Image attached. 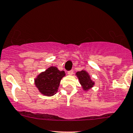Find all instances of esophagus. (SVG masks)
Wrapping results in <instances>:
<instances>
[{
  "mask_svg": "<svg viewBox=\"0 0 133 133\" xmlns=\"http://www.w3.org/2000/svg\"><path fill=\"white\" fill-rule=\"evenodd\" d=\"M68 75H73V74H74V71H73V70L69 71H68Z\"/></svg>",
  "mask_w": 133,
  "mask_h": 133,
  "instance_id": "obj_1",
  "label": "esophagus"
}]
</instances>
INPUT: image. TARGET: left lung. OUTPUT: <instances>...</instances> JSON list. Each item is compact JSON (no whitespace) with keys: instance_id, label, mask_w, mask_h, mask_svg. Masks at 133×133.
Here are the masks:
<instances>
[{"instance_id":"1","label":"left lung","mask_w":133,"mask_h":133,"mask_svg":"<svg viewBox=\"0 0 133 133\" xmlns=\"http://www.w3.org/2000/svg\"><path fill=\"white\" fill-rule=\"evenodd\" d=\"M76 75L79 79V83L81 85L82 88L85 91H87L95 85V82L90 79L89 74L84 69L81 71H77L76 73Z\"/></svg>"}]
</instances>
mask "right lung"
I'll use <instances>...</instances> for the list:
<instances>
[{
    "label": "right lung",
    "mask_w": 133,
    "mask_h": 133,
    "mask_svg": "<svg viewBox=\"0 0 133 133\" xmlns=\"http://www.w3.org/2000/svg\"><path fill=\"white\" fill-rule=\"evenodd\" d=\"M65 75L64 71L51 66L41 73L35 79V85L42 95L52 96L58 91L61 79Z\"/></svg>",
    "instance_id": "add662e5"
}]
</instances>
